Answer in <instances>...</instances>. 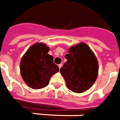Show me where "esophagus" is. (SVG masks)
I'll return each mask as SVG.
<instances>
[{
  "label": "esophagus",
  "instance_id": "1",
  "mask_svg": "<svg viewBox=\"0 0 120 120\" xmlns=\"http://www.w3.org/2000/svg\"><path fill=\"white\" fill-rule=\"evenodd\" d=\"M62 66V64H59L58 65V67H59V69H60L61 68V67Z\"/></svg>",
  "mask_w": 120,
  "mask_h": 120
}]
</instances>
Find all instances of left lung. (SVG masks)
<instances>
[{
    "label": "left lung",
    "instance_id": "obj_1",
    "mask_svg": "<svg viewBox=\"0 0 120 120\" xmlns=\"http://www.w3.org/2000/svg\"><path fill=\"white\" fill-rule=\"evenodd\" d=\"M67 62L60 69L68 88L81 93L91 87L98 76L97 58L89 46L83 43L69 49L65 56Z\"/></svg>",
    "mask_w": 120,
    "mask_h": 120
}]
</instances>
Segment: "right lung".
Returning a JSON list of instances; mask_svg holds the SVG:
<instances>
[{
	"instance_id": "obj_1",
	"label": "right lung",
	"mask_w": 120,
	"mask_h": 120,
	"mask_svg": "<svg viewBox=\"0 0 120 120\" xmlns=\"http://www.w3.org/2000/svg\"><path fill=\"white\" fill-rule=\"evenodd\" d=\"M45 44L36 43L27 50L20 62L23 79L30 87L38 89L49 85L50 77L59 71Z\"/></svg>"
}]
</instances>
